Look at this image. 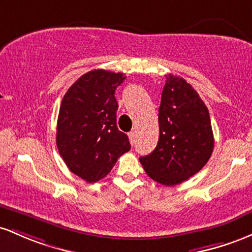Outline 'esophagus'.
Segmentation results:
<instances>
[{
	"label": "esophagus",
	"instance_id": "34e87169",
	"mask_svg": "<svg viewBox=\"0 0 252 252\" xmlns=\"http://www.w3.org/2000/svg\"><path fill=\"white\" fill-rule=\"evenodd\" d=\"M128 138H129V141H131L132 145H134V143H135V138H137V134H135V132H129Z\"/></svg>",
	"mask_w": 252,
	"mask_h": 252
}]
</instances>
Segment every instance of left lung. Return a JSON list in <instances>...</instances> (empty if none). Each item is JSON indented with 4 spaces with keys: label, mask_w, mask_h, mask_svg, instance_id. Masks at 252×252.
I'll return each mask as SVG.
<instances>
[{
    "label": "left lung",
    "mask_w": 252,
    "mask_h": 252,
    "mask_svg": "<svg viewBox=\"0 0 252 252\" xmlns=\"http://www.w3.org/2000/svg\"><path fill=\"white\" fill-rule=\"evenodd\" d=\"M156 149L140 157L146 174L164 186H175L199 172L214 148L210 113L187 81L166 75L162 92Z\"/></svg>",
    "instance_id": "left-lung-1"
}]
</instances>
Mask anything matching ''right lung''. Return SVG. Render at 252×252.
Wrapping results in <instances>:
<instances>
[{
    "label": "right lung",
    "mask_w": 252,
    "mask_h": 252,
    "mask_svg": "<svg viewBox=\"0 0 252 252\" xmlns=\"http://www.w3.org/2000/svg\"><path fill=\"white\" fill-rule=\"evenodd\" d=\"M126 76L93 70L70 87L57 121V148L69 170L88 183L112 170L118 158L131 149L128 137L117 126L115 89Z\"/></svg>",
    "instance_id": "add662e5"
}]
</instances>
